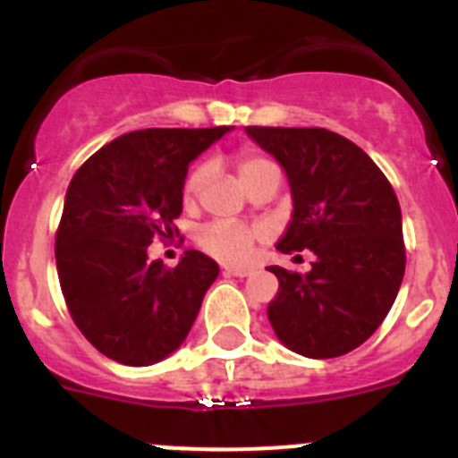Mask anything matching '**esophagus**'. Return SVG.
Returning a JSON list of instances; mask_svg holds the SVG:
<instances>
[{
    "label": "esophagus",
    "instance_id": "obj_1",
    "mask_svg": "<svg viewBox=\"0 0 458 458\" xmlns=\"http://www.w3.org/2000/svg\"><path fill=\"white\" fill-rule=\"evenodd\" d=\"M225 275H232V277H248V275H252V268H236V266H225Z\"/></svg>",
    "mask_w": 458,
    "mask_h": 458
}]
</instances>
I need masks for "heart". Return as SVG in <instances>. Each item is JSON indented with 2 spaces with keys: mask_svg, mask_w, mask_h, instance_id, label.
Returning <instances> with one entry per match:
<instances>
[{
  "mask_svg": "<svg viewBox=\"0 0 458 458\" xmlns=\"http://www.w3.org/2000/svg\"><path fill=\"white\" fill-rule=\"evenodd\" d=\"M266 172H279L277 165L268 157L259 156L254 151H245L238 157V174H241L242 183L257 179ZM210 167L208 163H199L192 172L188 174V179L183 183V199L192 201L197 194L201 192L204 183L208 181ZM261 236V232L257 229H250L245 225H238V222L229 220H217L204 225L197 232V242L213 257L222 259V261H229V264H241L245 259H250L254 248V241Z\"/></svg>",
  "mask_w": 458,
  "mask_h": 458,
  "instance_id": "1",
  "label": "heart"
}]
</instances>
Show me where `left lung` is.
Returning a JSON list of instances; mask_svg holds the SVG:
<instances>
[{
	"mask_svg": "<svg viewBox=\"0 0 458 458\" xmlns=\"http://www.w3.org/2000/svg\"><path fill=\"white\" fill-rule=\"evenodd\" d=\"M248 137L282 165L293 213L277 250L314 252L310 273L270 266L279 289L268 321L286 349L337 358L365 344L402 286V208L386 174L326 128H259Z\"/></svg>",
	"mask_w": 458,
	"mask_h": 458,
	"instance_id": "obj_1",
	"label": "left lung"
}]
</instances>
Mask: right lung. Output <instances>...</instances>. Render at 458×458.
Listing matches in <instances>:
<instances>
[{
  "label": "right lung",
  "instance_id": "right-lung-1",
  "mask_svg": "<svg viewBox=\"0 0 458 458\" xmlns=\"http://www.w3.org/2000/svg\"><path fill=\"white\" fill-rule=\"evenodd\" d=\"M229 131L125 132L72 176L56 232V273L75 326L109 360L156 365L188 337L220 266L188 250L176 268H165L148 259V245L174 238L188 165Z\"/></svg>",
  "mask_w": 458,
  "mask_h": 458
}]
</instances>
